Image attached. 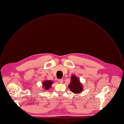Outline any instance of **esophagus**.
Here are the masks:
<instances>
[{
    "mask_svg": "<svg viewBox=\"0 0 124 124\" xmlns=\"http://www.w3.org/2000/svg\"><path fill=\"white\" fill-rule=\"evenodd\" d=\"M63 81V79H59V80H58V82L59 83H62Z\"/></svg>",
    "mask_w": 124,
    "mask_h": 124,
    "instance_id": "obj_1",
    "label": "esophagus"
}]
</instances>
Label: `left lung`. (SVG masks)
<instances>
[{"mask_svg":"<svg viewBox=\"0 0 124 124\" xmlns=\"http://www.w3.org/2000/svg\"><path fill=\"white\" fill-rule=\"evenodd\" d=\"M69 89L74 93L79 94L83 90V86L78 78L73 75L71 78V83L68 85Z\"/></svg>","mask_w":124,"mask_h":124,"instance_id":"left-lung-1","label":"left lung"}]
</instances>
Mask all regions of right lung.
<instances>
[{"mask_svg": "<svg viewBox=\"0 0 124 124\" xmlns=\"http://www.w3.org/2000/svg\"><path fill=\"white\" fill-rule=\"evenodd\" d=\"M52 83L53 82L51 80H45L44 82H43L42 85L45 90H46L49 89V88L51 87Z\"/></svg>", "mask_w": 124, "mask_h": 124, "instance_id": "right-lung-1", "label": "right lung"}]
</instances>
